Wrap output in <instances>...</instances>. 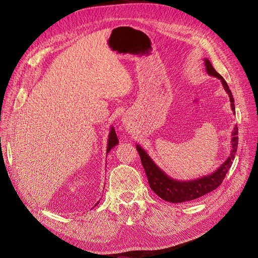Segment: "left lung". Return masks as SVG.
Wrapping results in <instances>:
<instances>
[{"label": "left lung", "instance_id": "8db88e82", "mask_svg": "<svg viewBox=\"0 0 258 258\" xmlns=\"http://www.w3.org/2000/svg\"><path fill=\"white\" fill-rule=\"evenodd\" d=\"M205 66L207 73L211 76H214L216 79L221 80L222 85L226 92L228 93L230 99V105L231 110L235 112V100H233L232 93L228 87L227 83L223 79V76L218 74L215 69L211 64L209 59L205 58ZM231 152L229 157L222 163V166L215 170L209 175L201 176L196 179H189V181H177L171 176H169L165 171H162L153 159L148 156V154L144 151L139 144H137V150L141 158L142 166L145 170V173L148 179V184H150L151 188L155 194L166 200L168 202H172V204H181V202L191 201L197 198H200L205 195L211 192L212 190L216 189L223 182L224 177L227 174L228 170L231 167L232 160L235 159V156L238 148V127H233L231 132Z\"/></svg>", "mask_w": 258, "mask_h": 258}]
</instances>
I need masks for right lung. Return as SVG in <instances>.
<instances>
[{
	"mask_svg": "<svg viewBox=\"0 0 258 258\" xmlns=\"http://www.w3.org/2000/svg\"><path fill=\"white\" fill-rule=\"evenodd\" d=\"M117 144H118V138H117L116 136V132H115V129L114 127H111V130H110V134H108V140H107V148H106V154H108V152H110L112 148L114 146H116ZM97 204H99V201L97 202ZM96 204V205H97ZM96 207V206H95Z\"/></svg>",
	"mask_w": 258,
	"mask_h": 258,
	"instance_id": "add662e5",
	"label": "right lung"
}]
</instances>
